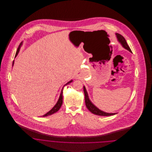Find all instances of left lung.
Here are the masks:
<instances>
[{"instance_id": "obj_1", "label": "left lung", "mask_w": 152, "mask_h": 152, "mask_svg": "<svg viewBox=\"0 0 152 152\" xmlns=\"http://www.w3.org/2000/svg\"><path fill=\"white\" fill-rule=\"evenodd\" d=\"M116 36H117V39H118V40L119 41L120 43H121L123 47L125 49L128 50V51H130V52H132V51H131L129 47L128 46V44L126 43L125 38L121 35H120L119 34H117V33L116 34ZM83 88H84V94H85L86 105V107H87L88 109L91 112H92L93 114H94L96 115H99V116H109L116 115V113H106V112H104L101 110H100L99 109L97 108V107H96L89 100L88 96V94H87V91H86V89L85 87H84Z\"/></svg>"}]
</instances>
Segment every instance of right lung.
Wrapping results in <instances>:
<instances>
[{"label": "right lung", "mask_w": 152, "mask_h": 152, "mask_svg": "<svg viewBox=\"0 0 152 152\" xmlns=\"http://www.w3.org/2000/svg\"><path fill=\"white\" fill-rule=\"evenodd\" d=\"M22 43H21V44H20V45H19V47H18V50H17V51H16V55H15V56H17V55L18 54V53H19V50H20V45H22ZM14 61H13V63H12V66L14 65ZM72 81V80H71V81H70L68 82L65 85H64V86H66V85H67V84H69V83H71ZM63 88H62L61 92V94H60V97H59V99H58V101L57 102L56 104L54 106V107H53V108L51 109V110H50L48 113H47L46 114H45L43 116V117H46V116H50L51 115H52V114H53V113H56V112H58V110H59V109L60 108V107H61V105H62V104H63Z\"/></svg>", "instance_id": "1"}]
</instances>
